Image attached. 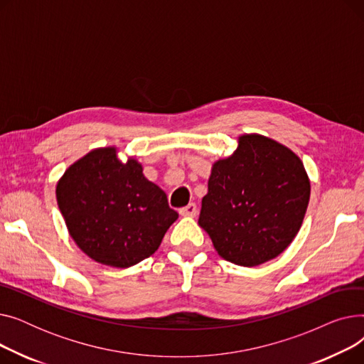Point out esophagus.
I'll list each match as a JSON object with an SVG mask.
<instances>
[{"label": "esophagus", "instance_id": "esophagus-1", "mask_svg": "<svg viewBox=\"0 0 364 364\" xmlns=\"http://www.w3.org/2000/svg\"><path fill=\"white\" fill-rule=\"evenodd\" d=\"M180 214L183 217H195L198 214V206L195 203H188L187 206L180 209Z\"/></svg>", "mask_w": 364, "mask_h": 364}]
</instances>
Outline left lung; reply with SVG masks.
<instances>
[{
	"mask_svg": "<svg viewBox=\"0 0 364 364\" xmlns=\"http://www.w3.org/2000/svg\"><path fill=\"white\" fill-rule=\"evenodd\" d=\"M309 200L310 180L292 150L258 134L242 136L233 155L213 166L199 225L220 257L255 267L291 245Z\"/></svg>",
	"mask_w": 364,
	"mask_h": 364,
	"instance_id": "obj_1",
	"label": "left lung"
}]
</instances>
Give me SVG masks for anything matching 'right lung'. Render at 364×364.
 <instances>
[{
  "label": "right lung",
  "mask_w": 364,
  "mask_h": 364,
  "mask_svg": "<svg viewBox=\"0 0 364 364\" xmlns=\"http://www.w3.org/2000/svg\"><path fill=\"white\" fill-rule=\"evenodd\" d=\"M55 196L75 243L94 261L117 269L149 258L178 218L141 165L122 164L113 147L95 149L70 165Z\"/></svg>",
  "instance_id": "obj_1"
}]
</instances>
